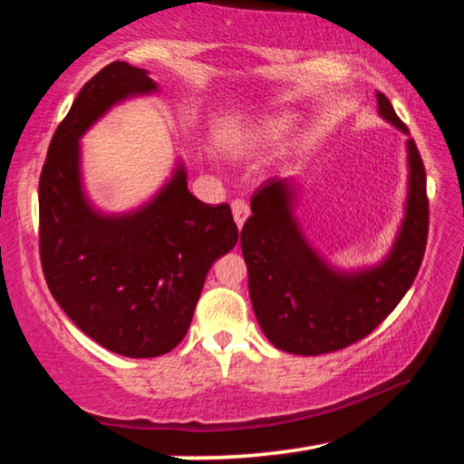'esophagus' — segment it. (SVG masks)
I'll list each match as a JSON object with an SVG mask.
<instances>
[{
	"label": "esophagus",
	"instance_id": "esophagus-1",
	"mask_svg": "<svg viewBox=\"0 0 464 464\" xmlns=\"http://www.w3.org/2000/svg\"><path fill=\"white\" fill-rule=\"evenodd\" d=\"M231 210H233L235 223H237V227L241 229L243 223H246L247 217H249V204L246 200H235L231 204Z\"/></svg>",
	"mask_w": 464,
	"mask_h": 464
}]
</instances>
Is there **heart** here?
Wrapping results in <instances>:
<instances>
[{
    "label": "heart",
    "mask_w": 464,
    "mask_h": 464,
    "mask_svg": "<svg viewBox=\"0 0 464 464\" xmlns=\"http://www.w3.org/2000/svg\"><path fill=\"white\" fill-rule=\"evenodd\" d=\"M288 114L254 116L231 121L221 132V145L233 157H251L266 151L286 135L290 129Z\"/></svg>",
    "instance_id": "b5f03b06"
}]
</instances>
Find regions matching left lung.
I'll use <instances>...</instances> for the list:
<instances>
[{
  "instance_id": "obj_1",
  "label": "left lung",
  "mask_w": 464,
  "mask_h": 464,
  "mask_svg": "<svg viewBox=\"0 0 464 464\" xmlns=\"http://www.w3.org/2000/svg\"><path fill=\"white\" fill-rule=\"evenodd\" d=\"M379 114L405 135L391 102L376 92ZM407 198L401 229L379 264L334 268L311 247L295 215L296 184L272 178L251 198L241 229L249 296L264 335L288 354L317 356L362 340L413 285L428 239L426 169L407 139Z\"/></svg>"
}]
</instances>
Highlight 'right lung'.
Returning a JSON list of instances; mask_svg holds the SVG:
<instances>
[{
    "instance_id": "add662e5",
    "label": "right lung",
    "mask_w": 464,
    "mask_h": 464,
    "mask_svg": "<svg viewBox=\"0 0 464 464\" xmlns=\"http://www.w3.org/2000/svg\"><path fill=\"white\" fill-rule=\"evenodd\" d=\"M157 90L124 61L98 72L54 130L38 184L51 295L85 335L129 358L168 354L184 340L210 266L239 237L229 204L190 194L182 161L129 213H102L85 194L80 139L112 106Z\"/></svg>"
}]
</instances>
